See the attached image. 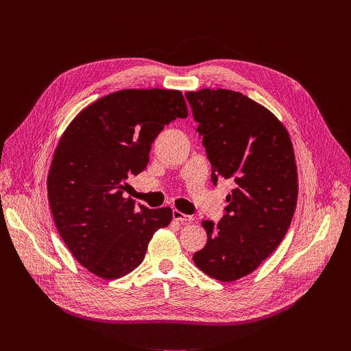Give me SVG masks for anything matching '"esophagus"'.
<instances>
[{
	"label": "esophagus",
	"instance_id": "obj_1",
	"mask_svg": "<svg viewBox=\"0 0 351 351\" xmlns=\"http://www.w3.org/2000/svg\"><path fill=\"white\" fill-rule=\"evenodd\" d=\"M172 217H173V219H175V221H178V222H180V223H183V225H187V223H190V222L193 221V217L186 215V214L180 213L179 210H173Z\"/></svg>",
	"mask_w": 351,
	"mask_h": 351
}]
</instances>
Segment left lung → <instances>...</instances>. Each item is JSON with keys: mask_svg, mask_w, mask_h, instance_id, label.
<instances>
[{"mask_svg": "<svg viewBox=\"0 0 351 351\" xmlns=\"http://www.w3.org/2000/svg\"><path fill=\"white\" fill-rule=\"evenodd\" d=\"M213 165V182L232 179L226 214L203 221L207 244L197 268L221 282L256 271L283 240L297 204V165L285 125L241 93L202 88L186 93Z\"/></svg>", "mask_w": 351, "mask_h": 351, "instance_id": "8db88e82", "label": "left lung"}]
</instances>
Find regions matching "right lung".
I'll list each match as a JSON object with an SVG mask.
<instances>
[{
    "label": "right lung",
    "instance_id": "right-lung-1",
    "mask_svg": "<svg viewBox=\"0 0 351 351\" xmlns=\"http://www.w3.org/2000/svg\"><path fill=\"white\" fill-rule=\"evenodd\" d=\"M187 115L179 90L126 88L82 110L62 133L47 178L48 203L72 256L98 278L132 272L153 234L171 223L169 207H137L123 193L126 179L145 169L164 126Z\"/></svg>",
    "mask_w": 351,
    "mask_h": 351
}]
</instances>
